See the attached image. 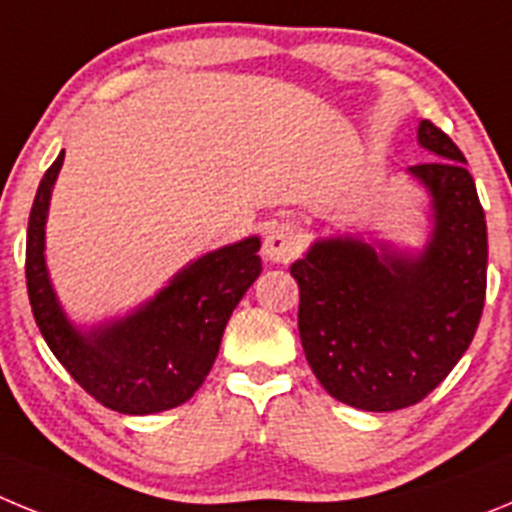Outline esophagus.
<instances>
[{
  "label": "esophagus",
  "instance_id": "obj_1",
  "mask_svg": "<svg viewBox=\"0 0 512 512\" xmlns=\"http://www.w3.org/2000/svg\"><path fill=\"white\" fill-rule=\"evenodd\" d=\"M300 251V235H297L295 225L289 223H274L264 235V246H261V256L271 264H287Z\"/></svg>",
  "mask_w": 512,
  "mask_h": 512
}]
</instances>
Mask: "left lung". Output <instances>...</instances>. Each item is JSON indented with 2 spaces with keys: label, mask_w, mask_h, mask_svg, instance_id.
I'll use <instances>...</instances> for the list:
<instances>
[{
  "label": "left lung",
  "mask_w": 512,
  "mask_h": 512,
  "mask_svg": "<svg viewBox=\"0 0 512 512\" xmlns=\"http://www.w3.org/2000/svg\"><path fill=\"white\" fill-rule=\"evenodd\" d=\"M418 143L433 156L408 169L431 200L423 246L330 235L289 269L312 374L330 397L369 413L410 408L436 390L485 307L487 223L467 158L431 120H420Z\"/></svg>",
  "instance_id": "obj_1"
}]
</instances>
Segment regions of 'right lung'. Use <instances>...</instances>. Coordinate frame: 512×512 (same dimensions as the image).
I'll use <instances>...</instances> for the list:
<instances>
[{
	"label": "right lung",
	"mask_w": 512,
	"mask_h": 512,
	"mask_svg": "<svg viewBox=\"0 0 512 512\" xmlns=\"http://www.w3.org/2000/svg\"><path fill=\"white\" fill-rule=\"evenodd\" d=\"M61 166L63 151L40 179L27 220L25 277L35 323L53 356L104 408L125 415L176 408L202 387L235 305L259 279L261 238L215 248L128 315L81 328L63 310L45 264V223Z\"/></svg>",
	"instance_id": "1"
}]
</instances>
